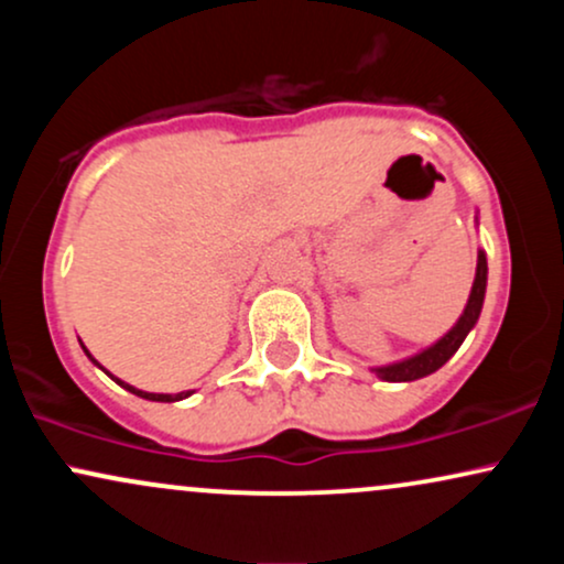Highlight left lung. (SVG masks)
Wrapping results in <instances>:
<instances>
[{
	"label": "left lung",
	"mask_w": 564,
	"mask_h": 564,
	"mask_svg": "<svg viewBox=\"0 0 564 564\" xmlns=\"http://www.w3.org/2000/svg\"><path fill=\"white\" fill-rule=\"evenodd\" d=\"M485 283H488V262H485V254L480 251L477 257V275H475V286H471L469 302L464 307V315L458 318L456 326L451 328L437 345H432L424 352L413 355V358L403 360V364H392L384 368H377V373L384 381H413V379H422L435 373L440 366H445L451 360V355L462 347V341L467 339V334L471 332L477 318H480V310H482V300H485Z\"/></svg>",
	"instance_id": "left-lung-1"
}]
</instances>
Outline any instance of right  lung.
Returning a JSON list of instances; mask_svg holds the SVG:
<instances>
[{"instance_id": "right-lung-1", "label": "right lung", "mask_w": 564, "mask_h": 564, "mask_svg": "<svg viewBox=\"0 0 564 564\" xmlns=\"http://www.w3.org/2000/svg\"><path fill=\"white\" fill-rule=\"evenodd\" d=\"M84 352H87V349H84ZM89 355V352H87ZM119 381V379H116ZM121 387H124V390H129L132 394H138V398H145V400H156V403H174V400H183V398H187V394L191 392H177V394H153V392H142V390H134V387H129V384H124V381H119Z\"/></svg>"}]
</instances>
